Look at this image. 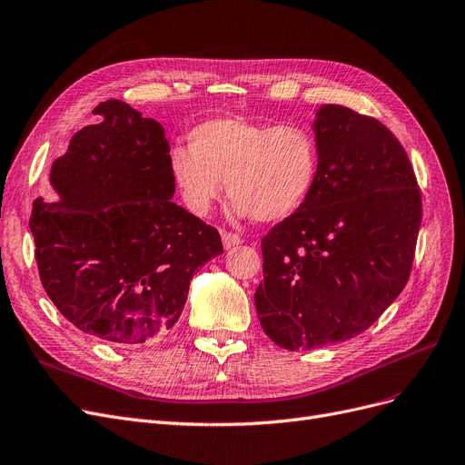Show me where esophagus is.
I'll return each instance as SVG.
<instances>
[{
  "mask_svg": "<svg viewBox=\"0 0 465 465\" xmlns=\"http://www.w3.org/2000/svg\"><path fill=\"white\" fill-rule=\"evenodd\" d=\"M222 243H223V247H226V249H232V247L242 245L243 242H242V237H239L237 233L223 232V233H222Z\"/></svg>",
  "mask_w": 465,
  "mask_h": 465,
  "instance_id": "1",
  "label": "esophagus"
}]
</instances>
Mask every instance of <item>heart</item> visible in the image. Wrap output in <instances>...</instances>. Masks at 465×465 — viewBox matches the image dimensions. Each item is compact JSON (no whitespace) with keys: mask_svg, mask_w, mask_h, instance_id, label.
Returning <instances> with one entry per match:
<instances>
[{"mask_svg":"<svg viewBox=\"0 0 465 465\" xmlns=\"http://www.w3.org/2000/svg\"><path fill=\"white\" fill-rule=\"evenodd\" d=\"M168 170L187 209L204 216L226 193L233 213L261 222L293 216L312 195L320 151L301 124L268 126L237 116L204 120L174 147Z\"/></svg>","mask_w":465,"mask_h":465,"instance_id":"1","label":"heart"}]
</instances>
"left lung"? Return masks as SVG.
<instances>
[{
    "mask_svg": "<svg viewBox=\"0 0 465 465\" xmlns=\"http://www.w3.org/2000/svg\"><path fill=\"white\" fill-rule=\"evenodd\" d=\"M312 130L316 187L262 239L254 293L264 333L287 351L366 331L402 293L421 223L414 170L380 120L322 105Z\"/></svg>",
    "mask_w": 465,
    "mask_h": 465,
    "instance_id": "obj_1",
    "label": "left lung"
}]
</instances>
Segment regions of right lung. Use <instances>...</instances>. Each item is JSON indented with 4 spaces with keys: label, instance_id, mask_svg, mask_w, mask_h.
Masks as SVG:
<instances>
[{
    "label": "right lung",
    "instance_id": "add662e5",
    "mask_svg": "<svg viewBox=\"0 0 465 465\" xmlns=\"http://www.w3.org/2000/svg\"><path fill=\"white\" fill-rule=\"evenodd\" d=\"M49 170L30 230L47 297L84 333L151 342L182 316L193 273L223 252L220 233L172 201L163 126L128 103H99Z\"/></svg>",
    "mask_w": 465,
    "mask_h": 465
}]
</instances>
